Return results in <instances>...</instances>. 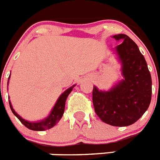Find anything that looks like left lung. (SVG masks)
<instances>
[{
    "label": "left lung",
    "instance_id": "8db88e82",
    "mask_svg": "<svg viewBox=\"0 0 160 160\" xmlns=\"http://www.w3.org/2000/svg\"><path fill=\"white\" fill-rule=\"evenodd\" d=\"M122 42L116 47L124 78L108 91L93 88L94 111L102 122L126 127L135 123L146 112L152 100V77L143 55L128 35L113 36Z\"/></svg>",
    "mask_w": 160,
    "mask_h": 160
}]
</instances>
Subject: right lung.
<instances>
[{"instance_id":"right-lung-1","label":"right lung","mask_w":160,"mask_h":160,"mask_svg":"<svg viewBox=\"0 0 160 160\" xmlns=\"http://www.w3.org/2000/svg\"><path fill=\"white\" fill-rule=\"evenodd\" d=\"M74 87H75V85H73V87L67 89L66 91H64L62 94H61L60 97H59L58 99L57 102L55 103L54 107H53V110L51 111V113L49 114V115H48L45 119L42 120V121H39V122H29V121H26V120H25L24 118H22V117L20 116L19 114H18L15 112V111H14L13 108H12V105H11L10 101H8V102H9V107H10L11 111L13 113L14 115H15V116L21 121V122H22L24 126H25L27 128L32 130V131H46V130L50 129V128H52L53 127H54V126L59 122V120L61 119V118L62 117L63 114H64L66 98H67L68 95L70 94V93L71 92L72 90H73V88Z\"/></svg>"}]
</instances>
